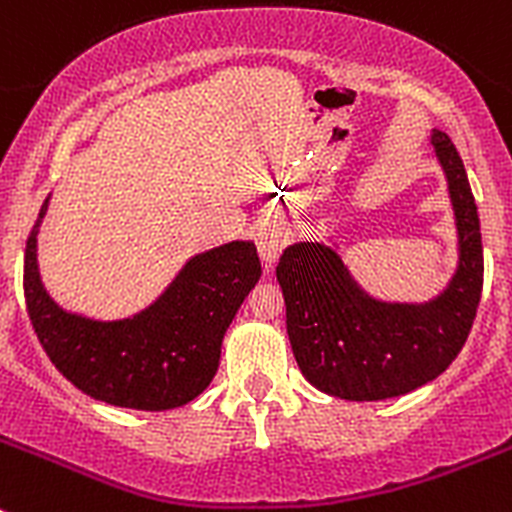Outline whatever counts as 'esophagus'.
I'll list each match as a JSON object with an SVG mask.
<instances>
[{
	"mask_svg": "<svg viewBox=\"0 0 512 512\" xmlns=\"http://www.w3.org/2000/svg\"><path fill=\"white\" fill-rule=\"evenodd\" d=\"M287 240H290V232L287 227L282 225L280 220H262L260 227L255 232V242H257V252L262 257V265L270 270L275 265V260L280 257V252L285 250Z\"/></svg>",
	"mask_w": 512,
	"mask_h": 512,
	"instance_id": "obj_1",
	"label": "esophagus"
}]
</instances>
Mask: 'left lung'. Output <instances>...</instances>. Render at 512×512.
Listing matches in <instances>:
<instances>
[{
  "label": "left lung",
  "mask_w": 512,
  "mask_h": 512,
  "mask_svg": "<svg viewBox=\"0 0 512 512\" xmlns=\"http://www.w3.org/2000/svg\"><path fill=\"white\" fill-rule=\"evenodd\" d=\"M433 147L448 180L458 227V270L430 302L367 295L322 242H295L277 265L287 335L302 375L340 400H388L413 393L448 370L463 350L483 292L478 205L463 160L445 132Z\"/></svg>",
  "instance_id": "obj_1"
}]
</instances>
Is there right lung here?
Masks as SVG:
<instances>
[{
  "label": "right lung",
  "instance_id": "right-lung-1",
  "mask_svg": "<svg viewBox=\"0 0 512 512\" xmlns=\"http://www.w3.org/2000/svg\"><path fill=\"white\" fill-rule=\"evenodd\" d=\"M49 197L24 250V300L44 352L74 388L107 405L172 410L195 400L215 377L222 337L262 275L250 240L200 252L165 292L124 320L67 312L44 290L37 235Z\"/></svg>",
  "mask_w": 512,
  "mask_h": 512
}]
</instances>
